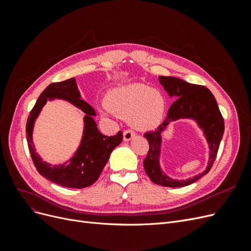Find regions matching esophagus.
I'll use <instances>...</instances> for the list:
<instances>
[{"label": "esophagus", "mask_w": 251, "mask_h": 251, "mask_svg": "<svg viewBox=\"0 0 251 251\" xmlns=\"http://www.w3.org/2000/svg\"><path fill=\"white\" fill-rule=\"evenodd\" d=\"M135 136V133L133 131H130V130H126L125 131L124 133V140L125 141H130L133 139V137Z\"/></svg>", "instance_id": "obj_1"}]
</instances>
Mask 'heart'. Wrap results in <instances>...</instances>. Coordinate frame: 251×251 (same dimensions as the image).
<instances>
[{"instance_id":"b5f03b06","label":"heart","mask_w":251,"mask_h":251,"mask_svg":"<svg viewBox=\"0 0 251 251\" xmlns=\"http://www.w3.org/2000/svg\"><path fill=\"white\" fill-rule=\"evenodd\" d=\"M105 104L109 111L127 118L128 125L137 131H147L161 124L168 101L161 91L151 89L142 83H128L111 89Z\"/></svg>"}]
</instances>
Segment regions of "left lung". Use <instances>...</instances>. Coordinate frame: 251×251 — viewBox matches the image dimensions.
I'll use <instances>...</instances> for the list:
<instances>
[{
    "label": "left lung",
    "instance_id": "left-lung-1",
    "mask_svg": "<svg viewBox=\"0 0 251 251\" xmlns=\"http://www.w3.org/2000/svg\"><path fill=\"white\" fill-rule=\"evenodd\" d=\"M158 80L171 98L174 97L176 100L177 98V100L171 105L163 124L159 126L157 130L144 134V137L149 141L150 149L143 161V166L150 179L158 185L166 187L186 186L209 172L224 134V120L215 96L207 88L173 76H159ZM179 119L195 121L201 130L210 149L209 162L205 170L185 180L170 177L162 170L160 164L163 143L162 133L171 122Z\"/></svg>",
    "mask_w": 251,
    "mask_h": 251
}]
</instances>
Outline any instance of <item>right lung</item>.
Returning a JSON list of instances; mask_svg holds the SVG:
<instances>
[{"label": "right lung", "mask_w": 251, "mask_h": 251, "mask_svg": "<svg viewBox=\"0 0 251 251\" xmlns=\"http://www.w3.org/2000/svg\"><path fill=\"white\" fill-rule=\"evenodd\" d=\"M66 100L85 113L84 130L80 146L71 158L64 164L52 166L36 153L33 130L37 117L48 101ZM95 110L81 98L75 78L53 82L43 91L27 120L26 138L35 168L43 177L53 183L69 188H85L92 185L107 164L112 151L123 141V132L114 136H104L97 128L94 120Z\"/></svg>", "instance_id": "add662e5"}]
</instances>
